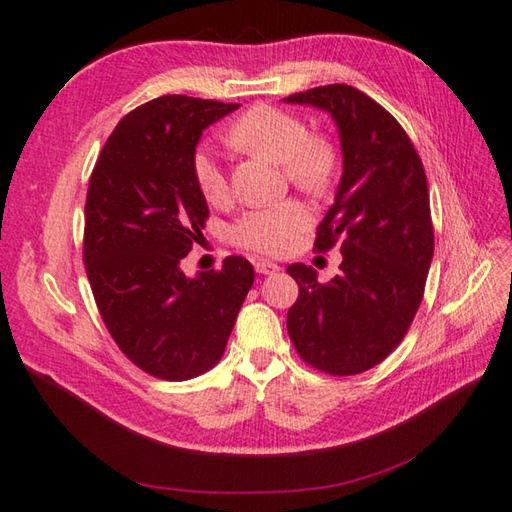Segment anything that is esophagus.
I'll return each instance as SVG.
<instances>
[{"mask_svg":"<svg viewBox=\"0 0 512 512\" xmlns=\"http://www.w3.org/2000/svg\"><path fill=\"white\" fill-rule=\"evenodd\" d=\"M255 270L259 275H273L279 270L275 262H268V259H255Z\"/></svg>","mask_w":512,"mask_h":512,"instance_id":"34e87169","label":"esophagus"}]
</instances>
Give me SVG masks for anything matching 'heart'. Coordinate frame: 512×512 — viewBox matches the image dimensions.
Returning <instances> with one entry per match:
<instances>
[{"instance_id":"1","label":"heart","mask_w":512,"mask_h":512,"mask_svg":"<svg viewBox=\"0 0 512 512\" xmlns=\"http://www.w3.org/2000/svg\"><path fill=\"white\" fill-rule=\"evenodd\" d=\"M226 139L239 150L282 162L286 177L306 193L319 195L337 175V148L324 135L310 133L302 117L290 110L257 104L235 119ZM197 190L210 206H224L230 184L222 164L210 146H199L193 155ZM310 224V210L299 199L253 208L230 226L228 237L235 246L257 255H286Z\"/></svg>"}]
</instances>
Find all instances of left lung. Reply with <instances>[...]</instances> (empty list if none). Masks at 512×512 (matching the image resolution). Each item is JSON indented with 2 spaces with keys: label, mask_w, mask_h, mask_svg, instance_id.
Masks as SVG:
<instances>
[{
  "label": "left lung",
  "mask_w": 512,
  "mask_h": 512,
  "mask_svg": "<svg viewBox=\"0 0 512 512\" xmlns=\"http://www.w3.org/2000/svg\"><path fill=\"white\" fill-rule=\"evenodd\" d=\"M288 104L328 110L339 128L344 175L317 226V250L342 246L330 282L313 266L290 264L299 286L286 328L308 366L348 377L377 366L406 337L424 299L435 230L422 159L402 124L362 90L310 88Z\"/></svg>",
  "instance_id": "obj_1"
}]
</instances>
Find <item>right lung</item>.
I'll return each mask as SVG.
<instances>
[{
  "mask_svg": "<svg viewBox=\"0 0 512 512\" xmlns=\"http://www.w3.org/2000/svg\"><path fill=\"white\" fill-rule=\"evenodd\" d=\"M237 106L186 95L137 106L106 139L88 182L84 266L99 315L130 362L166 382L222 359L255 279L239 255L195 279L179 268L208 219L195 146Z\"/></svg>",
  "mask_w": 512,
  "mask_h": 512,
  "instance_id": "right-lung-1",
  "label": "right lung"
}]
</instances>
